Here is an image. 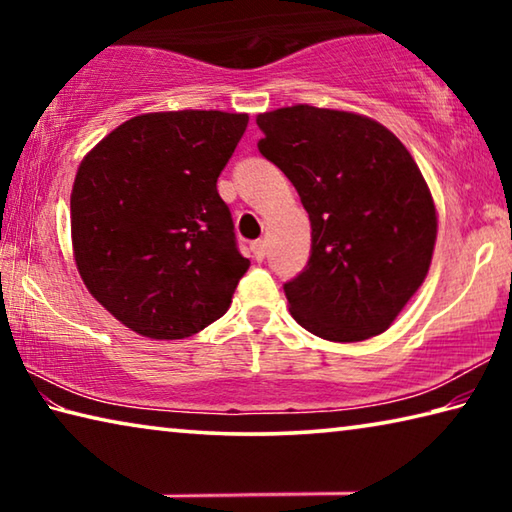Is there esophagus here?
Returning a JSON list of instances; mask_svg holds the SVG:
<instances>
[{
    "label": "esophagus",
    "mask_w": 512,
    "mask_h": 512,
    "mask_svg": "<svg viewBox=\"0 0 512 512\" xmlns=\"http://www.w3.org/2000/svg\"><path fill=\"white\" fill-rule=\"evenodd\" d=\"M250 250H253V255L259 259V262H262V259L266 257V241L264 239L253 241V244H250Z\"/></svg>",
    "instance_id": "esophagus-1"
}]
</instances>
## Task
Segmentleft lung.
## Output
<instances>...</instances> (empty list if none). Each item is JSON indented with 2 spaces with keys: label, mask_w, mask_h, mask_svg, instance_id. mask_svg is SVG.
I'll return each instance as SVG.
<instances>
[{
  "label": "left lung",
  "mask_w": 512,
  "mask_h": 512,
  "mask_svg": "<svg viewBox=\"0 0 512 512\" xmlns=\"http://www.w3.org/2000/svg\"><path fill=\"white\" fill-rule=\"evenodd\" d=\"M259 153L293 187L311 221V253L284 284L291 316L327 341L386 332L427 277L436 207L418 164L377 121L291 106L257 117Z\"/></svg>",
  "instance_id": "left-lung-1"
}]
</instances>
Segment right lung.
Instances as JSON below:
<instances>
[{"label": "right lung", "instance_id": "1", "mask_svg": "<svg viewBox=\"0 0 512 512\" xmlns=\"http://www.w3.org/2000/svg\"><path fill=\"white\" fill-rule=\"evenodd\" d=\"M248 115L151 112L85 155L72 244L85 287L133 332L185 339L228 311L250 262L216 189Z\"/></svg>", "mask_w": 512, "mask_h": 512}]
</instances>
